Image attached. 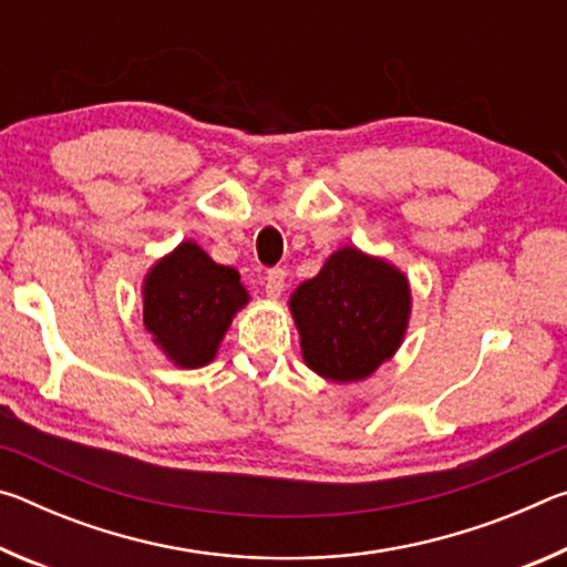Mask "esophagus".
Wrapping results in <instances>:
<instances>
[{
    "mask_svg": "<svg viewBox=\"0 0 567 567\" xmlns=\"http://www.w3.org/2000/svg\"><path fill=\"white\" fill-rule=\"evenodd\" d=\"M285 277H287V272L282 270V267H272V270L267 272V277H265V292H267V297H272V300H277V297L282 295Z\"/></svg>",
    "mask_w": 567,
    "mask_h": 567,
    "instance_id": "1",
    "label": "esophagus"
}]
</instances>
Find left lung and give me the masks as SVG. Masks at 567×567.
I'll use <instances>...</instances> for the list:
<instances>
[{"mask_svg":"<svg viewBox=\"0 0 567 567\" xmlns=\"http://www.w3.org/2000/svg\"><path fill=\"white\" fill-rule=\"evenodd\" d=\"M307 368L332 382L372 375L405 338L408 277L390 262L342 247L290 297Z\"/></svg>","mask_w":567,"mask_h":567,"instance_id":"obj_1","label":"left lung"}]
</instances>
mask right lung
Listing matches in <instances>:
<instances>
[{
	"label": "right lung",
	"instance_id": "obj_1",
	"mask_svg": "<svg viewBox=\"0 0 567 567\" xmlns=\"http://www.w3.org/2000/svg\"><path fill=\"white\" fill-rule=\"evenodd\" d=\"M145 328L179 368L215 358L247 290L233 267L217 265L195 243L162 257L145 280Z\"/></svg>",
	"mask_w": 567,
	"mask_h": 567
}]
</instances>
